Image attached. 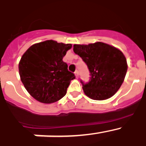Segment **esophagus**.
Masks as SVG:
<instances>
[{
  "label": "esophagus",
  "mask_w": 146,
  "mask_h": 146,
  "mask_svg": "<svg viewBox=\"0 0 146 146\" xmlns=\"http://www.w3.org/2000/svg\"><path fill=\"white\" fill-rule=\"evenodd\" d=\"M74 74H75V76H76V77H77V78H78V77H79V72H78V71H75V72H74Z\"/></svg>",
  "instance_id": "esophagus-1"
}]
</instances>
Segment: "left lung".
Segmentation results:
<instances>
[{
	"instance_id": "8db88e82",
	"label": "left lung",
	"mask_w": 146,
	"mask_h": 146,
	"mask_svg": "<svg viewBox=\"0 0 146 146\" xmlns=\"http://www.w3.org/2000/svg\"><path fill=\"white\" fill-rule=\"evenodd\" d=\"M74 52L87 64L91 81L82 83L88 97L94 100H105L118 91L127 72L126 57L119 49L104 42L74 44Z\"/></svg>"
}]
</instances>
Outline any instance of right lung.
Returning a JSON list of instances; mask_svg holds the SVG:
<instances>
[{
	"instance_id": "add662e5",
	"label": "right lung",
	"mask_w": 146,
	"mask_h": 146,
	"mask_svg": "<svg viewBox=\"0 0 146 146\" xmlns=\"http://www.w3.org/2000/svg\"><path fill=\"white\" fill-rule=\"evenodd\" d=\"M72 47V44L47 40L34 44L23 54L19 62L20 80L36 100L51 104L65 96L71 80L75 78L63 61Z\"/></svg>"
}]
</instances>
